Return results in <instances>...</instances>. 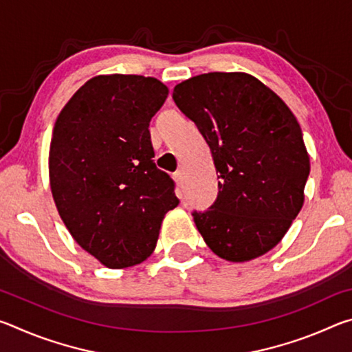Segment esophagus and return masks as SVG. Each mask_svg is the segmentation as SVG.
Masks as SVG:
<instances>
[{
  "label": "esophagus",
  "instance_id": "obj_1",
  "mask_svg": "<svg viewBox=\"0 0 352 352\" xmlns=\"http://www.w3.org/2000/svg\"><path fill=\"white\" fill-rule=\"evenodd\" d=\"M174 180L177 183V186H182L183 184V172L182 170H177L174 174Z\"/></svg>",
  "mask_w": 352,
  "mask_h": 352
}]
</instances>
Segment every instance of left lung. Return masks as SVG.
Here are the masks:
<instances>
[{
    "label": "left lung",
    "mask_w": 352,
    "mask_h": 352,
    "mask_svg": "<svg viewBox=\"0 0 352 352\" xmlns=\"http://www.w3.org/2000/svg\"><path fill=\"white\" fill-rule=\"evenodd\" d=\"M175 104L204 135L219 195L194 222L214 254L259 258L278 245L305 205L311 160L284 100L247 73H208L174 88Z\"/></svg>",
    "instance_id": "1"
}]
</instances>
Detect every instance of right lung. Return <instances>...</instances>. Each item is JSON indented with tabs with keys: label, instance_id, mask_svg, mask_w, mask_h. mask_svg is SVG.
<instances>
[{
	"label": "right lung",
	"instance_id": "1",
	"mask_svg": "<svg viewBox=\"0 0 352 352\" xmlns=\"http://www.w3.org/2000/svg\"><path fill=\"white\" fill-rule=\"evenodd\" d=\"M169 94L155 77L100 74L57 116L50 186L69 234L109 269L141 264L180 200L153 163L148 122Z\"/></svg>",
	"mask_w": 352,
	"mask_h": 352
}]
</instances>
